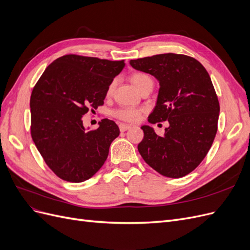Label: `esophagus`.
<instances>
[{"instance_id": "34e87169", "label": "esophagus", "mask_w": 250, "mask_h": 250, "mask_svg": "<svg viewBox=\"0 0 250 250\" xmlns=\"http://www.w3.org/2000/svg\"><path fill=\"white\" fill-rule=\"evenodd\" d=\"M131 126L130 125H127V124H120L119 125V128H120V130L121 131H126V130H128V129H129V128H130Z\"/></svg>"}]
</instances>
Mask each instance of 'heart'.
<instances>
[{"label":"heart","instance_id":"b5f03b06","mask_svg":"<svg viewBox=\"0 0 250 250\" xmlns=\"http://www.w3.org/2000/svg\"><path fill=\"white\" fill-rule=\"evenodd\" d=\"M131 82L134 85V87L138 90H140L144 85L148 82H153L152 78H151L148 74L144 72H135L131 75ZM113 87V84H110L108 86L107 93L109 94ZM142 109L139 108H132V107H124L117 109L112 112L113 117H116L119 120L126 121V122H137L142 117Z\"/></svg>","mask_w":250,"mask_h":250}]
</instances>
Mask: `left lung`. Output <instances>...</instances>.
<instances>
[{
  "mask_svg": "<svg viewBox=\"0 0 250 250\" xmlns=\"http://www.w3.org/2000/svg\"><path fill=\"white\" fill-rule=\"evenodd\" d=\"M130 64L160 81L149 123L170 124L162 137L152 127L142 126L139 152L162 175L186 176L207 156L218 129L220 105L209 75L197 59L174 53L130 60Z\"/></svg>",
  "mask_w": 250,
  "mask_h": 250,
  "instance_id": "left-lung-1",
  "label": "left lung"
}]
</instances>
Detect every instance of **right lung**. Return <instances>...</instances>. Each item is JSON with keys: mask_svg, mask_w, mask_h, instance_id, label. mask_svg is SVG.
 Returning a JSON list of instances; mask_svg holds the SVG:
<instances>
[{"mask_svg": "<svg viewBox=\"0 0 250 250\" xmlns=\"http://www.w3.org/2000/svg\"><path fill=\"white\" fill-rule=\"evenodd\" d=\"M124 60L67 54L47 66L32 89L31 137L44 163L69 183H82L99 171L120 129L111 120L86 132L82 117L104 104Z\"/></svg>", "mask_w": 250, "mask_h": 250, "instance_id": "right-lung-1", "label": "right lung"}]
</instances>
